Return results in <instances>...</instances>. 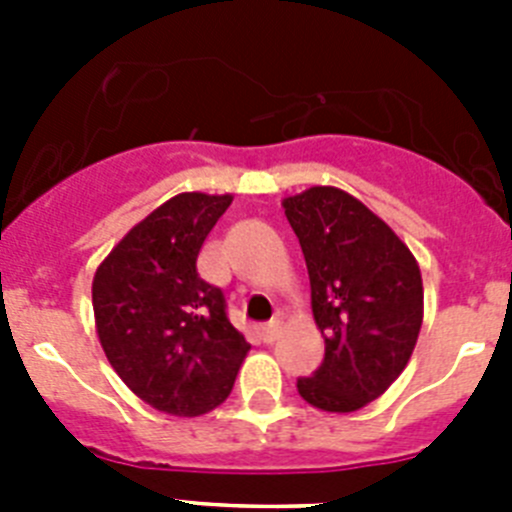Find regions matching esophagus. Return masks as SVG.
Here are the masks:
<instances>
[{
    "label": "esophagus",
    "instance_id": "obj_1",
    "mask_svg": "<svg viewBox=\"0 0 512 512\" xmlns=\"http://www.w3.org/2000/svg\"><path fill=\"white\" fill-rule=\"evenodd\" d=\"M279 330H282V323H279V320H271V323L261 325V341L274 343L279 336Z\"/></svg>",
    "mask_w": 512,
    "mask_h": 512
}]
</instances>
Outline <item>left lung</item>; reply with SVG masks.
Segmentation results:
<instances>
[{
  "mask_svg": "<svg viewBox=\"0 0 512 512\" xmlns=\"http://www.w3.org/2000/svg\"><path fill=\"white\" fill-rule=\"evenodd\" d=\"M310 274L323 364L297 379L312 408L354 413L408 366L423 325V279L410 248L364 202L310 187L282 202Z\"/></svg>",
  "mask_w": 512,
  "mask_h": 512,
  "instance_id": "1",
  "label": "left lung"
}]
</instances>
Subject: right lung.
I'll list each match as a JSON object with an SVG mask.
<instances>
[{
	"label": "right lung",
	"instance_id": "1",
	"mask_svg": "<svg viewBox=\"0 0 512 512\" xmlns=\"http://www.w3.org/2000/svg\"><path fill=\"white\" fill-rule=\"evenodd\" d=\"M230 202V194H176L94 274V320L107 361L161 413L194 418L215 410L251 348L228 320L223 289L197 274L202 243Z\"/></svg>",
	"mask_w": 512,
	"mask_h": 512
}]
</instances>
